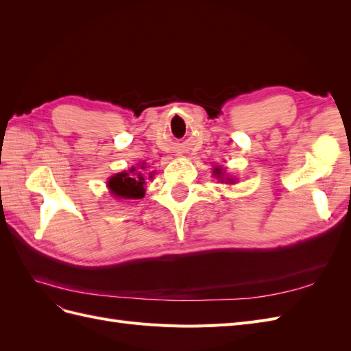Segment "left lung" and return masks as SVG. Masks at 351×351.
Instances as JSON below:
<instances>
[{"label":"left lung","instance_id":"obj_1","mask_svg":"<svg viewBox=\"0 0 351 351\" xmlns=\"http://www.w3.org/2000/svg\"><path fill=\"white\" fill-rule=\"evenodd\" d=\"M215 174H221V169L219 168H215Z\"/></svg>","mask_w":351,"mask_h":351}]
</instances>
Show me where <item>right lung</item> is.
I'll return each instance as SVG.
<instances>
[{"mask_svg": "<svg viewBox=\"0 0 351 351\" xmlns=\"http://www.w3.org/2000/svg\"><path fill=\"white\" fill-rule=\"evenodd\" d=\"M145 165H141V169H145ZM145 178L142 173H136V168H132L129 173H120L110 178L108 187L112 195L124 199H141L145 195Z\"/></svg>", "mask_w": 351, "mask_h": 351, "instance_id": "1", "label": "right lung"}]
</instances>
